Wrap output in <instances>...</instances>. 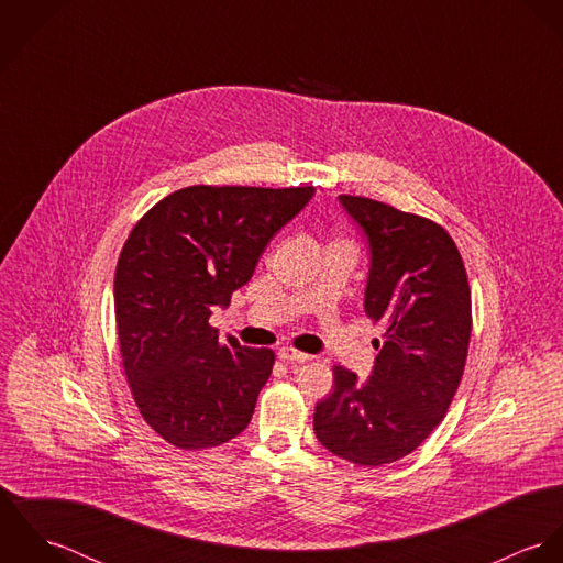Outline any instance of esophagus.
I'll return each mask as SVG.
<instances>
[{
	"label": "esophagus",
	"instance_id": "1",
	"mask_svg": "<svg viewBox=\"0 0 563 563\" xmlns=\"http://www.w3.org/2000/svg\"><path fill=\"white\" fill-rule=\"evenodd\" d=\"M277 355H279L282 362H308V360H310L308 353L297 351V349H292V346H282V349L277 351Z\"/></svg>",
	"mask_w": 563,
	"mask_h": 563
}]
</instances>
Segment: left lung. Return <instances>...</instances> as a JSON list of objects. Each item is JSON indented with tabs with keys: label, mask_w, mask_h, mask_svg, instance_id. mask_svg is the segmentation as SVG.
<instances>
[{
	"label": "left lung",
	"mask_w": 563,
	"mask_h": 563,
	"mask_svg": "<svg viewBox=\"0 0 563 563\" xmlns=\"http://www.w3.org/2000/svg\"><path fill=\"white\" fill-rule=\"evenodd\" d=\"M371 244L364 310L386 331L373 375L333 366L314 433L333 455L375 468L409 455L442 422L464 375L473 306L464 260L431 219L340 195Z\"/></svg>",
	"instance_id": "8db88e82"
}]
</instances>
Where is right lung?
<instances>
[{"mask_svg":"<svg viewBox=\"0 0 563 563\" xmlns=\"http://www.w3.org/2000/svg\"><path fill=\"white\" fill-rule=\"evenodd\" d=\"M314 186H188L134 225L114 273L123 373L143 420L164 442L203 451L249 424L275 353L219 338L212 306H228L268 241Z\"/></svg>","mask_w":563,"mask_h":563,"instance_id":"right-lung-1","label":"right lung"}]
</instances>
